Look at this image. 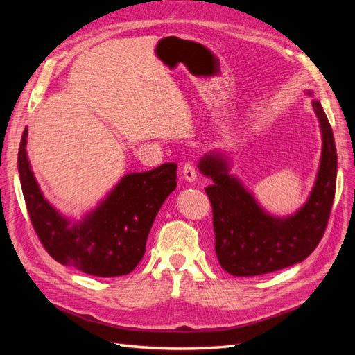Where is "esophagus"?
Masks as SVG:
<instances>
[{"instance_id": "1", "label": "esophagus", "mask_w": 355, "mask_h": 355, "mask_svg": "<svg viewBox=\"0 0 355 355\" xmlns=\"http://www.w3.org/2000/svg\"><path fill=\"white\" fill-rule=\"evenodd\" d=\"M182 176L185 178L187 182H196V179H197V170H196L194 163H191V161H188V163L184 167H182Z\"/></svg>"}]
</instances>
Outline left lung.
Returning a JSON list of instances; mask_svg holds the SVG:
<instances>
[{
    "label": "left lung",
    "mask_w": 355,
    "mask_h": 355,
    "mask_svg": "<svg viewBox=\"0 0 355 355\" xmlns=\"http://www.w3.org/2000/svg\"><path fill=\"white\" fill-rule=\"evenodd\" d=\"M308 96H314L306 90ZM321 132V157L306 202L293 214L266 211L243 182L231 175L225 151L201 157L198 170L213 180L206 188L213 207L214 250L225 271L235 277L270 274L302 262L323 237L336 189L338 155L331 127L321 103L313 98Z\"/></svg>",
    "instance_id": "left-lung-1"
}]
</instances>
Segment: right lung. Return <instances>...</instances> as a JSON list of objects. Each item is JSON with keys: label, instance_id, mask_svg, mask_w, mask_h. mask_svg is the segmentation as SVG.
Segmentation results:
<instances>
[{"label": "right lung", "instance_id": "obj_1", "mask_svg": "<svg viewBox=\"0 0 355 355\" xmlns=\"http://www.w3.org/2000/svg\"><path fill=\"white\" fill-rule=\"evenodd\" d=\"M28 127L19 148L17 168L35 232L53 259L94 277L132 272L142 261L148 234L166 198L178 187L175 163L142 173H127L98 206L80 219L60 213L44 197L32 171Z\"/></svg>", "mask_w": 355, "mask_h": 355}]
</instances>
